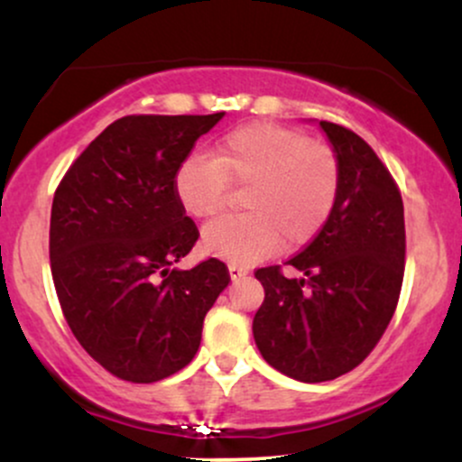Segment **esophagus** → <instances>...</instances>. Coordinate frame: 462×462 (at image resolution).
<instances>
[{
	"instance_id": "1",
	"label": "esophagus",
	"mask_w": 462,
	"mask_h": 462,
	"mask_svg": "<svg viewBox=\"0 0 462 462\" xmlns=\"http://www.w3.org/2000/svg\"><path fill=\"white\" fill-rule=\"evenodd\" d=\"M227 272H230V278H232V280L241 278V275H247V269L241 267V264H235V263L227 264Z\"/></svg>"
}]
</instances>
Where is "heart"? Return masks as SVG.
<instances>
[{
	"label": "heart",
	"mask_w": 462,
	"mask_h": 462,
	"mask_svg": "<svg viewBox=\"0 0 462 462\" xmlns=\"http://www.w3.org/2000/svg\"><path fill=\"white\" fill-rule=\"evenodd\" d=\"M338 180V158L328 143L282 125L249 124L227 132L215 156L195 153L180 164L176 195L189 215L210 217L226 204L230 182L247 184L245 213L210 221L201 247L249 264L282 243L289 249L309 243L332 213Z\"/></svg>",
	"instance_id": "heart-1"
}]
</instances>
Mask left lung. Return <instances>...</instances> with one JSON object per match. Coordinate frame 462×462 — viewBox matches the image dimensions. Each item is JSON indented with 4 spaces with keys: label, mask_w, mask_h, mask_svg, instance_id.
<instances>
[{
    "label": "left lung",
    "mask_w": 462,
    "mask_h": 462,
    "mask_svg": "<svg viewBox=\"0 0 462 462\" xmlns=\"http://www.w3.org/2000/svg\"><path fill=\"white\" fill-rule=\"evenodd\" d=\"M338 158L337 201L312 241L289 263L258 269L264 301L254 317L263 358L300 383L358 367L380 341L404 280V204L389 169L343 125L319 121Z\"/></svg>",
    "instance_id": "obj_1"
}]
</instances>
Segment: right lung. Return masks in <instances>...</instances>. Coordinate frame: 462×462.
Instances as JSON below:
<instances>
[{"instance_id":"right-lung-1","label":"right lung","mask_w":462,"mask_h":462,"mask_svg":"<svg viewBox=\"0 0 462 462\" xmlns=\"http://www.w3.org/2000/svg\"><path fill=\"white\" fill-rule=\"evenodd\" d=\"M221 116L116 119L56 189L50 261L60 309L88 356L128 383L187 367L206 312L230 282L217 258L171 267L199 236L176 195V171Z\"/></svg>"}]
</instances>
